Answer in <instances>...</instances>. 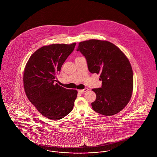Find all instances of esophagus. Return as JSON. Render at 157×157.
Listing matches in <instances>:
<instances>
[{"mask_svg": "<svg viewBox=\"0 0 157 157\" xmlns=\"http://www.w3.org/2000/svg\"><path fill=\"white\" fill-rule=\"evenodd\" d=\"M88 90H88V88H85L84 90H78V92H80V93H81V94H83L84 92H85L88 91Z\"/></svg>", "mask_w": 157, "mask_h": 157, "instance_id": "esophagus-1", "label": "esophagus"}]
</instances>
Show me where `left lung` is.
Masks as SVG:
<instances>
[{"instance_id": "1", "label": "left lung", "mask_w": 157, "mask_h": 157, "mask_svg": "<svg viewBox=\"0 0 157 157\" xmlns=\"http://www.w3.org/2000/svg\"><path fill=\"white\" fill-rule=\"evenodd\" d=\"M77 51L85 57L90 73L100 74L102 86L92 89L96 100L91 104L99 113L111 116L121 111L132 94L131 63L120 48L106 40L90 39L79 43Z\"/></svg>"}]
</instances>
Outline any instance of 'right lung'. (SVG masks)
<instances>
[{"label": "right lung", "mask_w": 157, "mask_h": 157, "mask_svg": "<svg viewBox=\"0 0 157 157\" xmlns=\"http://www.w3.org/2000/svg\"><path fill=\"white\" fill-rule=\"evenodd\" d=\"M75 45L76 43L42 46L30 56L25 67L23 81L26 97L48 119H62L73 109L78 91L55 83V78Z\"/></svg>", "instance_id": "obj_1"}]
</instances>
